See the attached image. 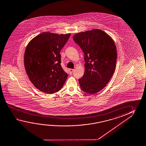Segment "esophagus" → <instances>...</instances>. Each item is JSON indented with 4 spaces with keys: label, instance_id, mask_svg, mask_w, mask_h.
<instances>
[{
    "label": "esophagus",
    "instance_id": "obj_1",
    "mask_svg": "<svg viewBox=\"0 0 146 146\" xmlns=\"http://www.w3.org/2000/svg\"><path fill=\"white\" fill-rule=\"evenodd\" d=\"M74 69H69L70 73L72 74L73 72H74Z\"/></svg>",
    "mask_w": 146,
    "mask_h": 146
}]
</instances>
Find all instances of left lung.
Wrapping results in <instances>:
<instances>
[{
  "label": "left lung",
  "mask_w": 146,
  "mask_h": 146,
  "mask_svg": "<svg viewBox=\"0 0 146 146\" xmlns=\"http://www.w3.org/2000/svg\"><path fill=\"white\" fill-rule=\"evenodd\" d=\"M73 38L84 54L85 71L78 80L81 90L97 93L106 86L115 72L117 58L115 42L99 29L77 33Z\"/></svg>",
  "instance_id": "1"
}]
</instances>
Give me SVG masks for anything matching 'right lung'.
<instances>
[{
  "mask_svg": "<svg viewBox=\"0 0 146 146\" xmlns=\"http://www.w3.org/2000/svg\"><path fill=\"white\" fill-rule=\"evenodd\" d=\"M70 35L45 32L35 36L27 46L25 70L32 84L41 92L55 93L65 84L68 74L61 67L60 52Z\"/></svg>",
  "mask_w": 146,
  "mask_h": 146,
  "instance_id": "right-lung-1",
  "label": "right lung"
}]
</instances>
